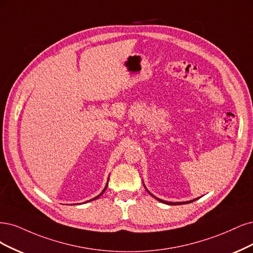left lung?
Returning <instances> with one entry per match:
<instances>
[{"label":"left lung","mask_w":253,"mask_h":253,"mask_svg":"<svg viewBox=\"0 0 253 253\" xmlns=\"http://www.w3.org/2000/svg\"><path fill=\"white\" fill-rule=\"evenodd\" d=\"M148 191V190H147ZM148 193L150 194V195H152L149 191H148ZM153 197V195H152ZM158 201H160V202H162V203H165V204H168V205H180V204H186V203H190V202H193V201H195V200H192V201H189V202H185V203H172V202H165V201H163V200H160V199H158V198H156Z\"/></svg>","instance_id":"left-lung-1"}]
</instances>
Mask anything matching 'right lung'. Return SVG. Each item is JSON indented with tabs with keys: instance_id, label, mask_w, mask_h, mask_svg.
<instances>
[{
	"instance_id": "add662e5",
	"label": "right lung",
	"mask_w": 253,
	"mask_h": 253,
	"mask_svg": "<svg viewBox=\"0 0 253 253\" xmlns=\"http://www.w3.org/2000/svg\"><path fill=\"white\" fill-rule=\"evenodd\" d=\"M107 186H108V184H107V185H106V187H105V189H104V190H103V191H102V193H101V194H100V195H97V197H95V198H94V199H93V200H95V199H97V198H100V197H101V195H102V194H103V193H104V191H105V190H106V189H107Z\"/></svg>"
}]
</instances>
